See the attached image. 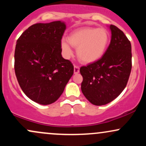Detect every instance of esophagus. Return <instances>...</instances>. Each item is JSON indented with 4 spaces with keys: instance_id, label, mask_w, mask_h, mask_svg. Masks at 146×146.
<instances>
[{
    "instance_id": "esophagus-1",
    "label": "esophagus",
    "mask_w": 146,
    "mask_h": 146,
    "mask_svg": "<svg viewBox=\"0 0 146 146\" xmlns=\"http://www.w3.org/2000/svg\"><path fill=\"white\" fill-rule=\"evenodd\" d=\"M79 72H80V67H79V66L74 65V73L75 74H78Z\"/></svg>"
}]
</instances>
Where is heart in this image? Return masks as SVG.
Here are the masks:
<instances>
[{
    "instance_id": "obj_1",
    "label": "heart",
    "mask_w": 146,
    "mask_h": 146,
    "mask_svg": "<svg viewBox=\"0 0 146 146\" xmlns=\"http://www.w3.org/2000/svg\"><path fill=\"white\" fill-rule=\"evenodd\" d=\"M67 40L72 46L77 48V56L80 61L90 64L98 61L104 55L109 44L110 36L104 28L84 27L72 31ZM68 43L65 40L61 42L62 51L66 58H71L73 53Z\"/></svg>"
}]
</instances>
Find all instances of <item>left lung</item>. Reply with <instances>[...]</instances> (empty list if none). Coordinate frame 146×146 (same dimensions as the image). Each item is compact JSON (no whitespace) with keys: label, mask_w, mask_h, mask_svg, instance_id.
<instances>
[{"label":"left lung","mask_w":146,"mask_h":146,"mask_svg":"<svg viewBox=\"0 0 146 146\" xmlns=\"http://www.w3.org/2000/svg\"><path fill=\"white\" fill-rule=\"evenodd\" d=\"M111 40L104 55L80 71L83 77L82 93L96 106L110 103L119 96L128 83L132 68L131 44L121 30L110 25Z\"/></svg>","instance_id":"obj_1"}]
</instances>
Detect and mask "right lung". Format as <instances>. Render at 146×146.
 <instances>
[{
	"mask_svg": "<svg viewBox=\"0 0 146 146\" xmlns=\"http://www.w3.org/2000/svg\"><path fill=\"white\" fill-rule=\"evenodd\" d=\"M64 22L36 23L16 42L14 69L24 93L42 105L53 103L62 94L74 71L69 60L62 56L61 40Z\"/></svg>",
	"mask_w": 146,
	"mask_h": 146,
	"instance_id": "1",
	"label": "right lung"
}]
</instances>
